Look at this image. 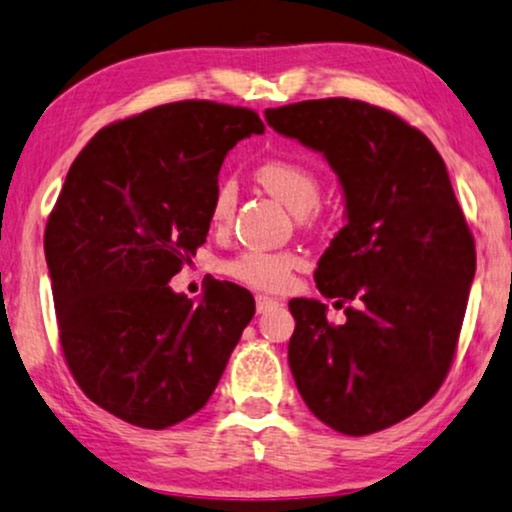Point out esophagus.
Returning <instances> with one entry per match:
<instances>
[{
	"label": "esophagus",
	"instance_id": "34e87169",
	"mask_svg": "<svg viewBox=\"0 0 512 512\" xmlns=\"http://www.w3.org/2000/svg\"><path fill=\"white\" fill-rule=\"evenodd\" d=\"M255 304H257V313H267V311H271V309H276L278 299L267 297V295H257V297H255Z\"/></svg>",
	"mask_w": 512,
	"mask_h": 512
}]
</instances>
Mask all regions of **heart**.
Returning a JSON list of instances; mask_svg holds the SVG:
<instances>
[{
	"label": "heart",
	"mask_w": 512,
	"mask_h": 512,
	"mask_svg": "<svg viewBox=\"0 0 512 512\" xmlns=\"http://www.w3.org/2000/svg\"><path fill=\"white\" fill-rule=\"evenodd\" d=\"M257 180L276 194L278 199L288 203L297 215L311 217L316 213L320 192V177L309 163L288 159V156H274L262 161L255 170ZM236 208V187L234 182H220L210 201V224L215 229H224L234 215ZM302 264V255L297 250H267V248H245L234 257L222 262V274L231 281L248 285L252 290L281 292L288 288L292 271Z\"/></svg>",
	"instance_id": "obj_1"
}]
</instances>
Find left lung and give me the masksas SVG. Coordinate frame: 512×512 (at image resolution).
I'll return each instance as SVG.
<instances>
[{"label":"left lung","mask_w":512,"mask_h":512,"mask_svg":"<svg viewBox=\"0 0 512 512\" xmlns=\"http://www.w3.org/2000/svg\"><path fill=\"white\" fill-rule=\"evenodd\" d=\"M274 131L323 152L346 196L344 229L313 278L353 302L327 320L292 299L288 363L304 403L344 435H370L421 410L452 367L475 276V241L445 161L419 128L363 100L267 109Z\"/></svg>","instance_id":"8db88e82"}]
</instances>
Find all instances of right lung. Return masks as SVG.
Returning <instances> with one entry per match:
<instances>
[{
    "label": "right lung",
    "mask_w": 512,
    "mask_h": 512,
    "mask_svg": "<svg viewBox=\"0 0 512 512\" xmlns=\"http://www.w3.org/2000/svg\"><path fill=\"white\" fill-rule=\"evenodd\" d=\"M248 107L180 100L114 121L74 159L44 231L65 363L114 417L161 431L213 395L255 299L168 281L206 243L222 161L262 133Z\"/></svg>",
    "instance_id": "right-lung-1"
}]
</instances>
